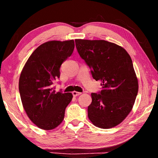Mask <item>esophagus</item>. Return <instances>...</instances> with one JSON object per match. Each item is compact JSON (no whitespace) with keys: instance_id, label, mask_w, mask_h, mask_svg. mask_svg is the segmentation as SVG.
I'll return each mask as SVG.
<instances>
[{"instance_id":"esophagus-1","label":"esophagus","mask_w":158,"mask_h":158,"mask_svg":"<svg viewBox=\"0 0 158 158\" xmlns=\"http://www.w3.org/2000/svg\"><path fill=\"white\" fill-rule=\"evenodd\" d=\"M81 93L80 92H77V91H73V96H74V97H77V96H79V95H81Z\"/></svg>"}]
</instances>
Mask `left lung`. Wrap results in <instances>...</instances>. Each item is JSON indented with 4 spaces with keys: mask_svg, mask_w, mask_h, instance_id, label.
I'll return each instance as SVG.
<instances>
[{
    "mask_svg": "<svg viewBox=\"0 0 158 158\" xmlns=\"http://www.w3.org/2000/svg\"><path fill=\"white\" fill-rule=\"evenodd\" d=\"M79 54L100 81L102 90L91 93L88 116L103 129L116 126L130 114L138 93V80L130 55L123 48L105 40H76Z\"/></svg>",
    "mask_w": 158,
    "mask_h": 158,
    "instance_id": "obj_1",
    "label": "left lung"
}]
</instances>
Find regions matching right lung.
<instances>
[{
  "label": "right lung",
  "mask_w": 158,
  "mask_h": 158,
  "mask_svg": "<svg viewBox=\"0 0 158 158\" xmlns=\"http://www.w3.org/2000/svg\"><path fill=\"white\" fill-rule=\"evenodd\" d=\"M74 48L73 40L45 42L34 51L21 72L19 90L23 106L31 121L41 129L58 126L73 98L71 93H56L53 84L60 78V66Z\"/></svg>",
  "instance_id": "add662e5"
}]
</instances>
